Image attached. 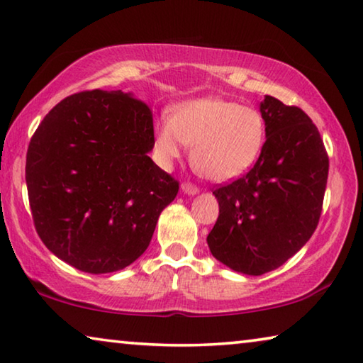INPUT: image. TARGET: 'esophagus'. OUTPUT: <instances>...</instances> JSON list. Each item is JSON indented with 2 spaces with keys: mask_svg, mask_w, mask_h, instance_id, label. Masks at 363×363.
I'll return each instance as SVG.
<instances>
[{
  "mask_svg": "<svg viewBox=\"0 0 363 363\" xmlns=\"http://www.w3.org/2000/svg\"><path fill=\"white\" fill-rule=\"evenodd\" d=\"M181 189H182L184 194H189V195H195V194L199 192V187L195 186V184H192V182H182L181 184Z\"/></svg>",
  "mask_w": 363,
  "mask_h": 363,
  "instance_id": "1",
  "label": "esophagus"
}]
</instances>
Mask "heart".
<instances>
[{"mask_svg": "<svg viewBox=\"0 0 363 363\" xmlns=\"http://www.w3.org/2000/svg\"><path fill=\"white\" fill-rule=\"evenodd\" d=\"M267 125L262 113L238 101L206 96L181 103L155 130L160 158L169 163L192 145V163L215 181L234 179L260 155Z\"/></svg>", "mask_w": 363, "mask_h": 363, "instance_id": "obj_1", "label": "heart"}]
</instances>
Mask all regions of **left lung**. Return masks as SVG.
<instances>
[{
	"mask_svg": "<svg viewBox=\"0 0 363 363\" xmlns=\"http://www.w3.org/2000/svg\"><path fill=\"white\" fill-rule=\"evenodd\" d=\"M267 140L254 168L220 184V215L206 238L216 260L260 276L302 249L318 226L330 160L306 111L267 95L260 105Z\"/></svg>",
	"mask_w": 363,
	"mask_h": 363,
	"instance_id": "8db88e82",
	"label": "left lung"
}]
</instances>
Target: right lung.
Wrapping results in <instances>:
<instances>
[{"label": "right lung", "mask_w": 363, "mask_h": 363, "mask_svg": "<svg viewBox=\"0 0 363 363\" xmlns=\"http://www.w3.org/2000/svg\"><path fill=\"white\" fill-rule=\"evenodd\" d=\"M153 145V113L135 96L96 89L57 103L26 160L33 226L48 250L91 274L135 262L179 191L148 157Z\"/></svg>", "instance_id": "obj_1"}]
</instances>
